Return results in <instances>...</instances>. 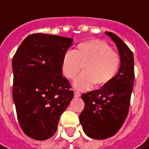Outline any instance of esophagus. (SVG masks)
Segmentation results:
<instances>
[{
    "label": "esophagus",
    "mask_w": 149,
    "mask_h": 149,
    "mask_svg": "<svg viewBox=\"0 0 149 149\" xmlns=\"http://www.w3.org/2000/svg\"><path fill=\"white\" fill-rule=\"evenodd\" d=\"M80 96H81V94L79 93V92H77V91H75V92H74V96H75V97H79Z\"/></svg>",
    "instance_id": "1"
}]
</instances>
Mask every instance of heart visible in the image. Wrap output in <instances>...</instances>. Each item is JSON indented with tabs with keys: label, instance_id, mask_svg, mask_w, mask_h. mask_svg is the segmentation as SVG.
I'll use <instances>...</instances> for the list:
<instances>
[{
	"label": "heart",
	"instance_id": "b5f03b06",
	"mask_svg": "<svg viewBox=\"0 0 149 149\" xmlns=\"http://www.w3.org/2000/svg\"><path fill=\"white\" fill-rule=\"evenodd\" d=\"M83 66L84 72L74 81L79 90H86L94 84L101 88L109 84L120 66L118 54L109 45L98 40L78 45L76 49L65 52L61 60V71L65 78L73 79Z\"/></svg>",
	"mask_w": 149,
	"mask_h": 149
}]
</instances>
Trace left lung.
I'll return each instance as SVG.
<instances>
[{
  "label": "left lung",
  "instance_id": "1",
  "mask_svg": "<svg viewBox=\"0 0 149 149\" xmlns=\"http://www.w3.org/2000/svg\"><path fill=\"white\" fill-rule=\"evenodd\" d=\"M120 55L118 73L104 87L82 95L84 109L79 121L85 134L95 139L115 135L123 125L130 108L134 79V57L131 50L115 34L106 31Z\"/></svg>",
  "mask_w": 149,
  "mask_h": 149
}]
</instances>
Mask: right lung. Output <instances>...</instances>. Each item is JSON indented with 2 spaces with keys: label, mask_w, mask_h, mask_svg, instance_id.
Here are the masks:
<instances>
[{
  "label": "right lung",
  "mask_w": 149,
  "mask_h": 149,
  "mask_svg": "<svg viewBox=\"0 0 149 149\" xmlns=\"http://www.w3.org/2000/svg\"><path fill=\"white\" fill-rule=\"evenodd\" d=\"M72 43L70 38L32 34L13 57V100L22 130L31 139L51 138L73 99L74 91L61 71L62 57Z\"/></svg>",
  "instance_id": "1"
}]
</instances>
